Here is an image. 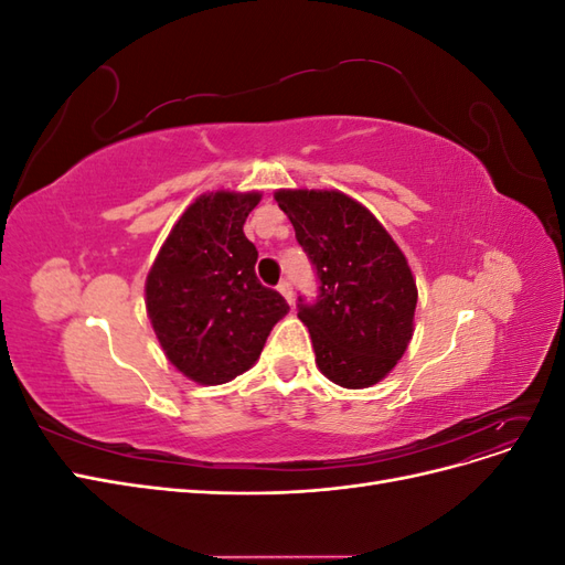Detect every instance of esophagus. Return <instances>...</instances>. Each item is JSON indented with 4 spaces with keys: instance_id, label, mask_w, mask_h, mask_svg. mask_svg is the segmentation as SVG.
Here are the masks:
<instances>
[{
    "instance_id": "1",
    "label": "esophagus",
    "mask_w": 565,
    "mask_h": 565,
    "mask_svg": "<svg viewBox=\"0 0 565 565\" xmlns=\"http://www.w3.org/2000/svg\"><path fill=\"white\" fill-rule=\"evenodd\" d=\"M278 292L285 297V301H287V303H292V299H295L292 282H289V280H282V282L278 285Z\"/></svg>"
}]
</instances>
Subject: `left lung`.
I'll return each mask as SVG.
<instances>
[{"mask_svg": "<svg viewBox=\"0 0 565 565\" xmlns=\"http://www.w3.org/2000/svg\"><path fill=\"white\" fill-rule=\"evenodd\" d=\"M297 243L320 280L316 303L299 297L316 363L330 382L367 388L403 358L415 330L417 285L405 254L374 214L339 191H278Z\"/></svg>", "mask_w": 565, "mask_h": 565, "instance_id": "left-lung-1", "label": "left lung"}]
</instances>
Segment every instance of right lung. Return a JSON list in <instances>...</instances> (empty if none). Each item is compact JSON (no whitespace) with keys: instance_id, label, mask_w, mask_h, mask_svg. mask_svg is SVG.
<instances>
[{"instance_id":"right-lung-1","label":"right lung","mask_w":565,"mask_h":565,"mask_svg":"<svg viewBox=\"0 0 565 565\" xmlns=\"http://www.w3.org/2000/svg\"><path fill=\"white\" fill-rule=\"evenodd\" d=\"M259 200L262 193L200 195L146 278V311L167 361L204 386L247 372L289 311L282 295L254 273L259 252L243 226Z\"/></svg>"}]
</instances>
